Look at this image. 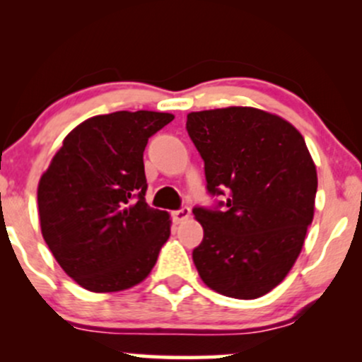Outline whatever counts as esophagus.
Returning a JSON list of instances; mask_svg holds the SVG:
<instances>
[{"mask_svg":"<svg viewBox=\"0 0 362 362\" xmlns=\"http://www.w3.org/2000/svg\"><path fill=\"white\" fill-rule=\"evenodd\" d=\"M189 216H190L189 207H180V209L173 211V213H172V218H173V221H175V223L187 221V219H189Z\"/></svg>","mask_w":362,"mask_h":362,"instance_id":"esophagus-1","label":"esophagus"}]
</instances>
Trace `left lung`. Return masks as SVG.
Returning a JSON list of instances; mask_svg holds the SVG:
<instances>
[{
    "mask_svg": "<svg viewBox=\"0 0 362 362\" xmlns=\"http://www.w3.org/2000/svg\"><path fill=\"white\" fill-rule=\"evenodd\" d=\"M187 132L204 160L207 192L224 197L192 209L204 230L195 269L224 296H264L288 276L313 221L318 178L305 139L253 107L190 112Z\"/></svg>",
    "mask_w": 362,
    "mask_h": 362,
    "instance_id": "obj_1",
    "label": "left lung"
}]
</instances>
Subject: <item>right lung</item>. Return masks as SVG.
Wrapping results in <instances>:
<instances>
[{"label": "right lung", "instance_id": "right-lung-1", "mask_svg": "<svg viewBox=\"0 0 362 362\" xmlns=\"http://www.w3.org/2000/svg\"><path fill=\"white\" fill-rule=\"evenodd\" d=\"M165 112L120 110L76 126L40 177V230L62 271L81 288L139 284L170 236L167 211L146 204L143 153L172 122Z\"/></svg>", "mask_w": 362, "mask_h": 362}]
</instances>
